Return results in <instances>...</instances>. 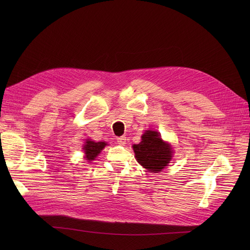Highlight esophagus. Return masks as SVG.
Returning a JSON list of instances; mask_svg holds the SVG:
<instances>
[{
    "label": "esophagus",
    "instance_id": "34e87169",
    "mask_svg": "<svg viewBox=\"0 0 250 250\" xmlns=\"http://www.w3.org/2000/svg\"><path fill=\"white\" fill-rule=\"evenodd\" d=\"M125 142H126V138L125 136H122L120 138H117V143L120 144V145H125Z\"/></svg>",
    "mask_w": 250,
    "mask_h": 250
}]
</instances>
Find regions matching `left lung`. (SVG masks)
Listing matches in <instances>:
<instances>
[{
    "label": "left lung",
    "instance_id": "1",
    "mask_svg": "<svg viewBox=\"0 0 250 250\" xmlns=\"http://www.w3.org/2000/svg\"><path fill=\"white\" fill-rule=\"evenodd\" d=\"M137 161L148 171L158 173L170 163L173 150L156 130H146L142 141L133 146Z\"/></svg>",
    "mask_w": 250,
    "mask_h": 250
}]
</instances>
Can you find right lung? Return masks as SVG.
Segmentation results:
<instances>
[{"label": "right lung", "instance_id": "right-lung-1", "mask_svg": "<svg viewBox=\"0 0 250 250\" xmlns=\"http://www.w3.org/2000/svg\"><path fill=\"white\" fill-rule=\"evenodd\" d=\"M106 145L107 144L105 142H94L92 140H86L85 145L83 146V150L85 153L84 158L88 160V162L95 160L96 157L100 154V152Z\"/></svg>", "mask_w": 250, "mask_h": 250}]
</instances>
